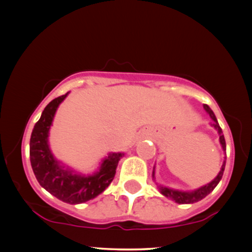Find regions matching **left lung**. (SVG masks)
Listing matches in <instances>:
<instances>
[{
	"instance_id": "obj_1",
	"label": "left lung",
	"mask_w": 252,
	"mask_h": 252,
	"mask_svg": "<svg viewBox=\"0 0 252 252\" xmlns=\"http://www.w3.org/2000/svg\"><path fill=\"white\" fill-rule=\"evenodd\" d=\"M204 109H205V111H206L207 114L210 115V117L212 118V123H211V126H212L213 128H215L217 131H218L219 142H220L221 148L225 153V152H226V143H225L224 135H222L221 128L219 126L218 121H217L215 114H213V111L211 110V108L209 105H207V104H204ZM225 163H226V161L224 160V162H222V164H221L220 172L218 173V175H217L216 178L210 182V184L205 185V186H201L200 189H196L194 190H189V192H185V190L172 189H168V187L158 186V189H160L161 194L167 196V198L172 199V200L178 202V204H194V202L200 201L201 199L205 198V196L209 195L210 193L216 189V186L219 184V181H220L221 178H222V173H224V169H225ZM154 174H155V172L153 170V178H154Z\"/></svg>"
}]
</instances>
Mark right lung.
<instances>
[{"mask_svg":"<svg viewBox=\"0 0 252 252\" xmlns=\"http://www.w3.org/2000/svg\"><path fill=\"white\" fill-rule=\"evenodd\" d=\"M66 94L56 98L43 109L41 117L34 126L30 142V158L40 186L52 195L67 204L76 205L96 198L114 180L118 161L123 153H110L102 161L99 170L92 175H82L65 167L54 158L48 144V134L54 115Z\"/></svg>","mask_w":252,"mask_h":252,"instance_id":"right-lung-1","label":"right lung"}]
</instances>
